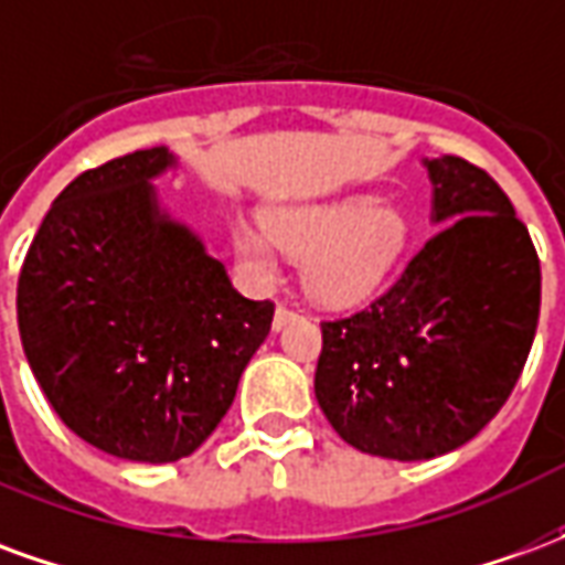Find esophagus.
Wrapping results in <instances>:
<instances>
[{
	"instance_id": "1",
	"label": "esophagus",
	"mask_w": 565,
	"mask_h": 565,
	"mask_svg": "<svg viewBox=\"0 0 565 565\" xmlns=\"http://www.w3.org/2000/svg\"><path fill=\"white\" fill-rule=\"evenodd\" d=\"M290 320H296V311H290L287 306H278L275 308V318H271V330L275 332H281Z\"/></svg>"
}]
</instances>
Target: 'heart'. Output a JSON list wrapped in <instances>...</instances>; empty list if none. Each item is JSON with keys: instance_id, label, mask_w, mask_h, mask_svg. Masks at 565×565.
I'll use <instances>...</instances> for the list:
<instances>
[{"instance_id": "1", "label": "heart", "mask_w": 565, "mask_h": 565, "mask_svg": "<svg viewBox=\"0 0 565 565\" xmlns=\"http://www.w3.org/2000/svg\"><path fill=\"white\" fill-rule=\"evenodd\" d=\"M235 266L254 284L278 275V250L302 259V284L323 306H354L379 294L403 266L412 223L393 202L372 193L278 202L263 211V226L233 223Z\"/></svg>"}]
</instances>
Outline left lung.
<instances>
[{
    "label": "left lung",
    "instance_id": "left-lung-1",
    "mask_svg": "<svg viewBox=\"0 0 565 565\" xmlns=\"http://www.w3.org/2000/svg\"><path fill=\"white\" fill-rule=\"evenodd\" d=\"M429 223L399 281L351 318L320 323L315 396L363 454L433 460L484 429L533 348L542 269L530 233L487 172L424 160Z\"/></svg>",
    "mask_w": 565,
    "mask_h": 565
}]
</instances>
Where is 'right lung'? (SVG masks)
Masks as SVG:
<instances>
[{
	"label": "right lung",
	"mask_w": 565,
	"mask_h": 565,
	"mask_svg": "<svg viewBox=\"0 0 565 565\" xmlns=\"http://www.w3.org/2000/svg\"><path fill=\"white\" fill-rule=\"evenodd\" d=\"M178 166L150 148L78 174L18 281L20 342L47 403L75 436L132 462L181 460L214 433L275 315L162 205L153 181Z\"/></svg>",
	"instance_id": "obj_1"
}]
</instances>
